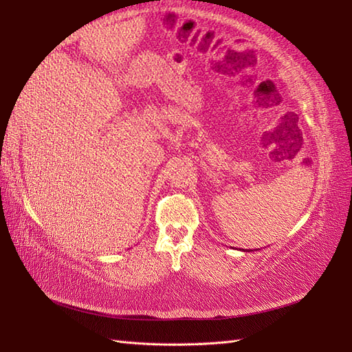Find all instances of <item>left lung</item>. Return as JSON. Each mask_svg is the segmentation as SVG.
Wrapping results in <instances>:
<instances>
[{"label":"left lung","instance_id":"left-lung-1","mask_svg":"<svg viewBox=\"0 0 352 352\" xmlns=\"http://www.w3.org/2000/svg\"><path fill=\"white\" fill-rule=\"evenodd\" d=\"M243 251H245V250H243ZM250 251H252V250H250ZM250 251H248V252H250Z\"/></svg>","mask_w":352,"mask_h":352}]
</instances>
